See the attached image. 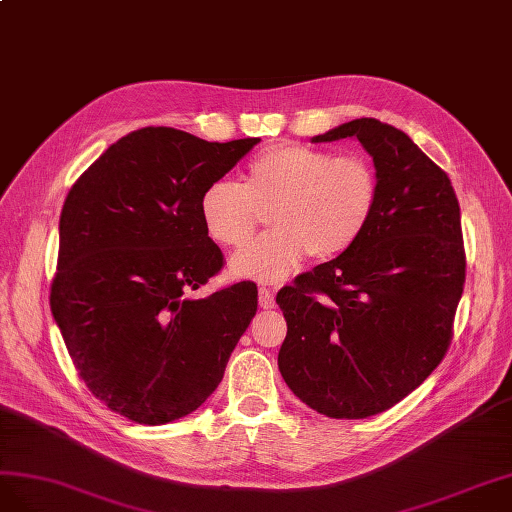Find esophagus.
Listing matches in <instances>:
<instances>
[{
	"label": "esophagus",
	"instance_id": "34e87169",
	"mask_svg": "<svg viewBox=\"0 0 512 512\" xmlns=\"http://www.w3.org/2000/svg\"><path fill=\"white\" fill-rule=\"evenodd\" d=\"M259 306H261V309H274L276 298H274V291L272 289L259 287Z\"/></svg>",
	"mask_w": 512,
	"mask_h": 512
}]
</instances>
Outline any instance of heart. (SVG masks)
<instances>
[{
  "instance_id": "1",
  "label": "heart",
  "mask_w": 512,
  "mask_h": 512,
  "mask_svg": "<svg viewBox=\"0 0 512 512\" xmlns=\"http://www.w3.org/2000/svg\"><path fill=\"white\" fill-rule=\"evenodd\" d=\"M379 180L362 156H337L300 143H279L246 167L242 186L216 180L199 199L203 229L221 246L251 240L268 214L274 231L244 246L231 270L259 283H281L306 255H345L367 231Z\"/></svg>"
}]
</instances>
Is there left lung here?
I'll return each instance as SVG.
<instances>
[{
	"instance_id": "left-lung-1",
	"label": "left lung",
	"mask_w": 512,
	"mask_h": 512,
	"mask_svg": "<svg viewBox=\"0 0 512 512\" xmlns=\"http://www.w3.org/2000/svg\"><path fill=\"white\" fill-rule=\"evenodd\" d=\"M356 137L379 199L367 231L337 259L276 294L287 321L285 384L328 418L382 414L448 352L465 283L461 212L444 169L403 130L360 118L315 143Z\"/></svg>"
}]
</instances>
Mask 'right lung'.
<instances>
[{"label":"right lung","instance_id":"add662e5","mask_svg":"<svg viewBox=\"0 0 512 512\" xmlns=\"http://www.w3.org/2000/svg\"><path fill=\"white\" fill-rule=\"evenodd\" d=\"M257 143L139 128L68 191L51 311L85 386L139 425L195 412L257 313L251 281L188 298L225 264L203 229L201 193Z\"/></svg>","mask_w":512,"mask_h":512}]
</instances>
